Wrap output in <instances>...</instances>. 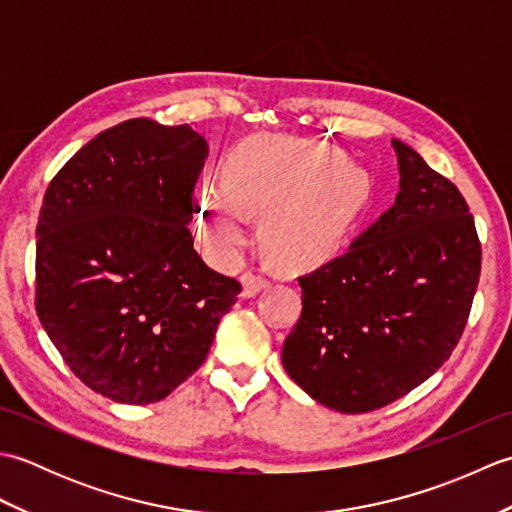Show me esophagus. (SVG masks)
<instances>
[{
  "mask_svg": "<svg viewBox=\"0 0 512 512\" xmlns=\"http://www.w3.org/2000/svg\"><path fill=\"white\" fill-rule=\"evenodd\" d=\"M239 281H242V299L255 297V295H259V292L270 286V281L262 275H257V273H244L242 277H239Z\"/></svg>",
  "mask_w": 512,
  "mask_h": 512,
  "instance_id": "1",
  "label": "esophagus"
}]
</instances>
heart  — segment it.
Segmentation results:
<instances>
[{
  "label": "heart",
  "instance_id": "heart-1",
  "mask_svg": "<svg viewBox=\"0 0 512 512\" xmlns=\"http://www.w3.org/2000/svg\"><path fill=\"white\" fill-rule=\"evenodd\" d=\"M372 182L356 162L317 140L250 136L226 156L222 180L198 191L204 244L224 259L250 242L248 215L277 262L308 268L332 257L365 211Z\"/></svg>",
  "mask_w": 512,
  "mask_h": 512
}]
</instances>
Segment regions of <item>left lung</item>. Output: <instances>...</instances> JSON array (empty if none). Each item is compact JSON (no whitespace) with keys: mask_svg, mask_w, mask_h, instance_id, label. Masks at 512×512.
I'll use <instances>...</instances> for the list:
<instances>
[{"mask_svg":"<svg viewBox=\"0 0 512 512\" xmlns=\"http://www.w3.org/2000/svg\"><path fill=\"white\" fill-rule=\"evenodd\" d=\"M394 206L341 257L299 277L301 317L281 361L321 405L365 413L436 374L458 345L480 281L469 204L416 149L394 138Z\"/></svg>","mask_w":512,"mask_h":512,"instance_id":"left-lung-1","label":"left lung"}]
</instances>
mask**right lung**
Wrapping results in <instances>:
<instances>
[{
	"instance_id": "add662e5",
	"label": "right lung",
	"mask_w": 512,
	"mask_h": 512,
	"mask_svg": "<svg viewBox=\"0 0 512 512\" xmlns=\"http://www.w3.org/2000/svg\"><path fill=\"white\" fill-rule=\"evenodd\" d=\"M209 143L132 118L65 162L37 224V314L76 378L123 405L198 369L242 286L193 248L191 193Z\"/></svg>"
}]
</instances>
